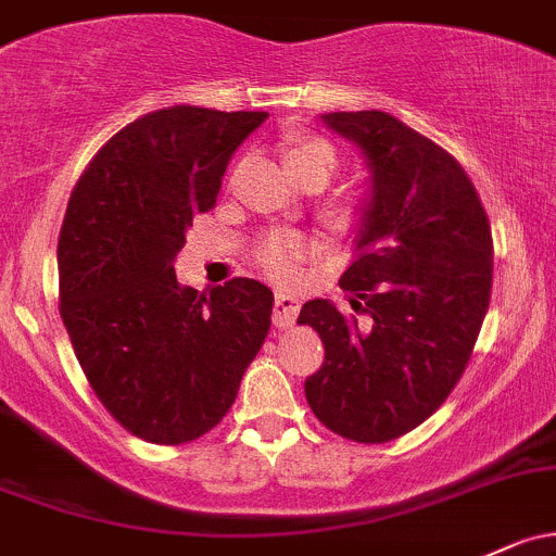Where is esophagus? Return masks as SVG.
Returning a JSON list of instances; mask_svg holds the SVG:
<instances>
[{"instance_id": "obj_1", "label": "esophagus", "mask_w": 556, "mask_h": 556, "mask_svg": "<svg viewBox=\"0 0 556 556\" xmlns=\"http://www.w3.org/2000/svg\"><path fill=\"white\" fill-rule=\"evenodd\" d=\"M300 296L291 294V291H278L276 294V309H273V320L276 326H291L300 315Z\"/></svg>"}]
</instances>
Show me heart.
<instances>
[{"instance_id":"1","label":"heart","mask_w":556,"mask_h":556,"mask_svg":"<svg viewBox=\"0 0 556 556\" xmlns=\"http://www.w3.org/2000/svg\"><path fill=\"white\" fill-rule=\"evenodd\" d=\"M309 159H324L326 164L331 166V172L333 164H337L331 146L318 140V137H302V140H296L294 146L289 148V153H286V164L289 166L302 164V161ZM313 247L315 243L300 230H273L270 236L262 238L260 249H256V260H260V265L265 267L273 278H291L294 276L296 265L313 252Z\"/></svg>"}]
</instances>
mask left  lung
Here are the masks:
<instances>
[{
	"label": "left lung",
	"instance_id": "1",
	"mask_svg": "<svg viewBox=\"0 0 556 556\" xmlns=\"http://www.w3.org/2000/svg\"><path fill=\"white\" fill-rule=\"evenodd\" d=\"M368 169L344 270L352 309L309 300L326 361L304 381L309 408L355 443L419 427L451 395L485 320L493 241L475 185L451 153L384 111L320 113Z\"/></svg>",
	"mask_w": 556,
	"mask_h": 556
}]
</instances>
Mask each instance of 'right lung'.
Instances as JSON below:
<instances>
[{
	"label": "right lung",
	"instance_id": "obj_1",
	"mask_svg": "<svg viewBox=\"0 0 556 556\" xmlns=\"http://www.w3.org/2000/svg\"><path fill=\"white\" fill-rule=\"evenodd\" d=\"M265 111L169 105L127 124L76 182L58 241L61 315L94 395L148 443L219 424L270 331L273 291L232 278L199 291L175 276L193 217Z\"/></svg>",
	"mask_w": 556,
	"mask_h": 556
}]
</instances>
